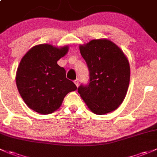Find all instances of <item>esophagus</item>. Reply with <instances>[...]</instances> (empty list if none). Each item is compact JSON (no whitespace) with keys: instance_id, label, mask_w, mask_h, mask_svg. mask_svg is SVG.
Returning <instances> with one entry per match:
<instances>
[{"instance_id":"obj_1","label":"esophagus","mask_w":157,"mask_h":157,"mask_svg":"<svg viewBox=\"0 0 157 157\" xmlns=\"http://www.w3.org/2000/svg\"><path fill=\"white\" fill-rule=\"evenodd\" d=\"M74 83L75 84V85H76L77 87H78V85H79V82H78V79H75V80L74 81Z\"/></svg>"}]
</instances>
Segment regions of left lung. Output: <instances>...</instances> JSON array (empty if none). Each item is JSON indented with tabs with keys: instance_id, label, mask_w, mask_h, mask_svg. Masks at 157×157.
<instances>
[{
	"instance_id": "obj_1",
	"label": "left lung",
	"mask_w": 157,
	"mask_h": 157,
	"mask_svg": "<svg viewBox=\"0 0 157 157\" xmlns=\"http://www.w3.org/2000/svg\"><path fill=\"white\" fill-rule=\"evenodd\" d=\"M89 71V82L78 92L88 108L103 115L117 109L126 95L130 67L120 48L106 39L92 40L79 47Z\"/></svg>"
}]
</instances>
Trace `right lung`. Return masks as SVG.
Returning a JSON list of instances; mask_svg holds the SVG:
<instances>
[{"label": "right lung", "instance_id": "1", "mask_svg": "<svg viewBox=\"0 0 157 157\" xmlns=\"http://www.w3.org/2000/svg\"><path fill=\"white\" fill-rule=\"evenodd\" d=\"M67 51L68 47L37 45L19 63L16 76L17 88L27 106L38 113H52L59 109L69 92L77 89L66 77L65 69L57 64Z\"/></svg>", "mask_w": 157, "mask_h": 157}]
</instances>
